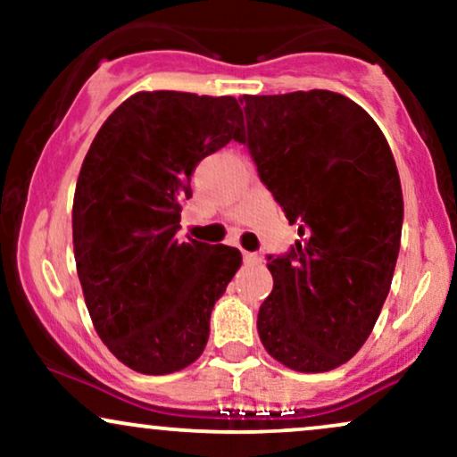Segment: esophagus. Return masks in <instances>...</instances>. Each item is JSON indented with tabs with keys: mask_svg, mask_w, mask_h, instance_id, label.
Instances as JSON below:
<instances>
[{
	"mask_svg": "<svg viewBox=\"0 0 457 457\" xmlns=\"http://www.w3.org/2000/svg\"><path fill=\"white\" fill-rule=\"evenodd\" d=\"M243 260L246 264H258V262H262L260 255L253 253V251H243Z\"/></svg>",
	"mask_w": 457,
	"mask_h": 457,
	"instance_id": "obj_1",
	"label": "esophagus"
}]
</instances>
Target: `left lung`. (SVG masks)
<instances>
[{
  "instance_id": "left-lung-1",
  "label": "left lung",
  "mask_w": 457,
  "mask_h": 457,
  "mask_svg": "<svg viewBox=\"0 0 457 457\" xmlns=\"http://www.w3.org/2000/svg\"><path fill=\"white\" fill-rule=\"evenodd\" d=\"M260 180L298 225V240L269 255L272 292L258 333L290 370L345 363L370 337L400 253V174L378 124L337 92L243 96Z\"/></svg>"
}]
</instances>
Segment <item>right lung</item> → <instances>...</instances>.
Returning a JSON list of instances; mask_svg holds the SVG:
<instances>
[{"instance_id": "obj_1", "label": "right lung", "mask_w": 457, "mask_h": 457, "mask_svg": "<svg viewBox=\"0 0 457 457\" xmlns=\"http://www.w3.org/2000/svg\"><path fill=\"white\" fill-rule=\"evenodd\" d=\"M243 139L234 96L139 92L94 137L72 204L77 275L98 337L139 374L185 370L240 269L238 249L178 243L197 162Z\"/></svg>"}]
</instances>
